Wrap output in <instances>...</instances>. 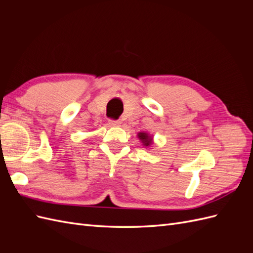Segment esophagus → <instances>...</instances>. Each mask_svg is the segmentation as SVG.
<instances>
[{
  "mask_svg": "<svg viewBox=\"0 0 253 253\" xmlns=\"http://www.w3.org/2000/svg\"><path fill=\"white\" fill-rule=\"evenodd\" d=\"M109 125H110L111 126H119V125H120V121H119V120L110 119V121H109Z\"/></svg>",
  "mask_w": 253,
  "mask_h": 253,
  "instance_id": "34e87169",
  "label": "esophagus"
}]
</instances>
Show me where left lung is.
<instances>
[{
	"label": "left lung",
	"instance_id": "left-lung-1",
	"mask_svg": "<svg viewBox=\"0 0 253 253\" xmlns=\"http://www.w3.org/2000/svg\"><path fill=\"white\" fill-rule=\"evenodd\" d=\"M138 137H139L140 140L142 141V143H143L144 145H147V147H148L149 144H151L152 138H151V137H150L147 133H139V134H138Z\"/></svg>",
	"mask_w": 253,
	"mask_h": 253
}]
</instances>
